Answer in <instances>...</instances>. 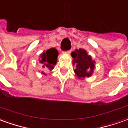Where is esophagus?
Returning a JSON list of instances; mask_svg holds the SVG:
<instances>
[{"mask_svg":"<svg viewBox=\"0 0 128 128\" xmlns=\"http://www.w3.org/2000/svg\"><path fill=\"white\" fill-rule=\"evenodd\" d=\"M70 52H71V50H67V51H66L65 52L67 53V54H69V53H70Z\"/></svg>","mask_w":128,"mask_h":128,"instance_id":"34e87169","label":"esophagus"}]
</instances>
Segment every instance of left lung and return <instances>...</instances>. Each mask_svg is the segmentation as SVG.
I'll list each match as a JSON object with an SVG mask.
<instances>
[{"mask_svg": "<svg viewBox=\"0 0 128 128\" xmlns=\"http://www.w3.org/2000/svg\"><path fill=\"white\" fill-rule=\"evenodd\" d=\"M73 64H76V68L74 70L79 78L91 76L95 67L94 61H92L91 56L89 55L84 49H76L72 52Z\"/></svg>", "mask_w": 128, "mask_h": 128, "instance_id": "1", "label": "left lung"}]
</instances>
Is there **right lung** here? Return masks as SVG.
Here are the masks:
<instances>
[{"label":"right lung","instance_id":"1","mask_svg":"<svg viewBox=\"0 0 128 128\" xmlns=\"http://www.w3.org/2000/svg\"><path fill=\"white\" fill-rule=\"evenodd\" d=\"M58 52L54 48H50L46 52H44L40 55V63L43 64V67L48 70H52L54 65L57 62ZM45 74V73H44Z\"/></svg>","mask_w":128,"mask_h":128}]
</instances>
